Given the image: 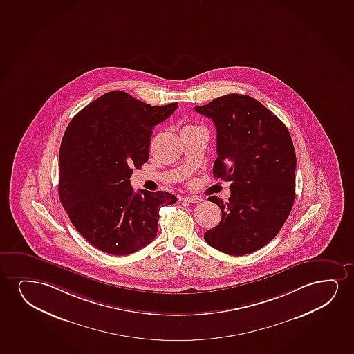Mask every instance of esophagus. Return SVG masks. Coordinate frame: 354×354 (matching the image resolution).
Wrapping results in <instances>:
<instances>
[{
    "instance_id": "1",
    "label": "esophagus",
    "mask_w": 354,
    "mask_h": 354,
    "mask_svg": "<svg viewBox=\"0 0 354 354\" xmlns=\"http://www.w3.org/2000/svg\"><path fill=\"white\" fill-rule=\"evenodd\" d=\"M185 202L192 203V204H196V203L202 202V199L199 197H196V196H191V197H185L183 198Z\"/></svg>"
}]
</instances>
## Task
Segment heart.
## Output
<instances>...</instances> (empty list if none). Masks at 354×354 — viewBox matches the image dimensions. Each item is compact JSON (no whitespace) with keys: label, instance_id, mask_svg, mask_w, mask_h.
I'll return each instance as SVG.
<instances>
[{"label":"heart","instance_id":"heart-1","mask_svg":"<svg viewBox=\"0 0 354 354\" xmlns=\"http://www.w3.org/2000/svg\"><path fill=\"white\" fill-rule=\"evenodd\" d=\"M187 127H193V126H187Z\"/></svg>","mask_w":354,"mask_h":354}]
</instances>
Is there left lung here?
<instances>
[{"label":"left lung","mask_w":354,"mask_h":354,"mask_svg":"<svg viewBox=\"0 0 354 354\" xmlns=\"http://www.w3.org/2000/svg\"><path fill=\"white\" fill-rule=\"evenodd\" d=\"M194 109L215 124L214 176L232 183L228 202L210 198L222 217L204 239L230 256L254 252L275 238L293 207L297 157L288 129L246 95L230 93Z\"/></svg>","instance_id":"left-lung-1"}]
</instances>
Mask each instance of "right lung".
<instances>
[{
  "mask_svg": "<svg viewBox=\"0 0 354 354\" xmlns=\"http://www.w3.org/2000/svg\"><path fill=\"white\" fill-rule=\"evenodd\" d=\"M178 103L152 106L124 91L91 102L71 120L61 142L59 197L84 239L126 256L156 238L160 209L176 202L165 191L134 192L129 178L149 160L152 129Z\"/></svg>",
  "mask_w": 354,
  "mask_h": 354,
  "instance_id": "1",
  "label": "right lung"
}]
</instances>
